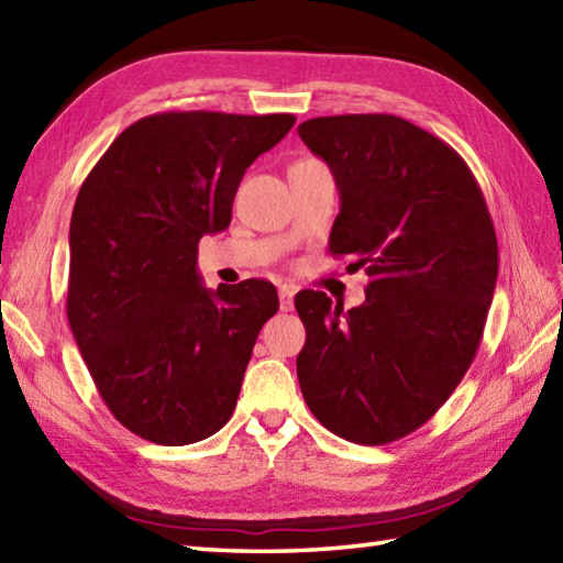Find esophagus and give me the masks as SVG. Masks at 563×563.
Returning a JSON list of instances; mask_svg holds the SVG:
<instances>
[{
	"instance_id": "esophagus-1",
	"label": "esophagus",
	"mask_w": 563,
	"mask_h": 563,
	"mask_svg": "<svg viewBox=\"0 0 563 563\" xmlns=\"http://www.w3.org/2000/svg\"><path fill=\"white\" fill-rule=\"evenodd\" d=\"M278 297H280V309H283V312H292L295 290L290 288V285H283V288L278 290Z\"/></svg>"
}]
</instances>
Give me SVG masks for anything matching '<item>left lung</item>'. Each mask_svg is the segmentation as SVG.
I'll return each instance as SVG.
<instances>
[{"mask_svg": "<svg viewBox=\"0 0 563 563\" xmlns=\"http://www.w3.org/2000/svg\"><path fill=\"white\" fill-rule=\"evenodd\" d=\"M297 133L339 186L329 251L369 275L349 312L324 292H297L300 389L331 433L385 445L421 428L479 351L496 230L466 162L399 115L312 118Z\"/></svg>", "mask_w": 563, "mask_h": 563, "instance_id": "obj_1", "label": "left lung"}]
</instances>
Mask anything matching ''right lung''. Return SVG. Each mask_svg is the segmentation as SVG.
<instances>
[{"mask_svg": "<svg viewBox=\"0 0 563 563\" xmlns=\"http://www.w3.org/2000/svg\"><path fill=\"white\" fill-rule=\"evenodd\" d=\"M295 115L169 111L125 128L84 178L69 222L67 319L111 413L157 445L230 421L273 283L208 290L198 242L232 222L242 176Z\"/></svg>", "mask_w": 563, "mask_h": 563, "instance_id": "right-lung-1", "label": "right lung"}]
</instances>
